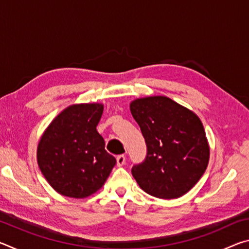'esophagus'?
<instances>
[{"label":"esophagus","mask_w":249,"mask_h":249,"mask_svg":"<svg viewBox=\"0 0 249 249\" xmlns=\"http://www.w3.org/2000/svg\"><path fill=\"white\" fill-rule=\"evenodd\" d=\"M125 156L124 155H119L116 157V162H117V166L119 167H121V166H123L124 163H125Z\"/></svg>","instance_id":"34e87169"}]
</instances>
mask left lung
Instances as JSON below:
<instances>
[{"mask_svg": "<svg viewBox=\"0 0 249 249\" xmlns=\"http://www.w3.org/2000/svg\"><path fill=\"white\" fill-rule=\"evenodd\" d=\"M147 145L144 161L132 174L146 193L177 199L203 176L210 147L203 124L190 109L167 96H147L129 105Z\"/></svg>", "mask_w": 249, "mask_h": 249, "instance_id": "left-lung-1", "label": "left lung"}]
</instances>
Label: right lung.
<instances>
[{
	"label": "right lung",
	"mask_w": 249,
	"mask_h": 249,
	"mask_svg": "<svg viewBox=\"0 0 249 249\" xmlns=\"http://www.w3.org/2000/svg\"><path fill=\"white\" fill-rule=\"evenodd\" d=\"M103 104L70 105L54 117L40 137L37 162L58 193L83 199L102 188L116 159L105 150L96 126Z\"/></svg>",
	"instance_id": "right-lung-1"
}]
</instances>
